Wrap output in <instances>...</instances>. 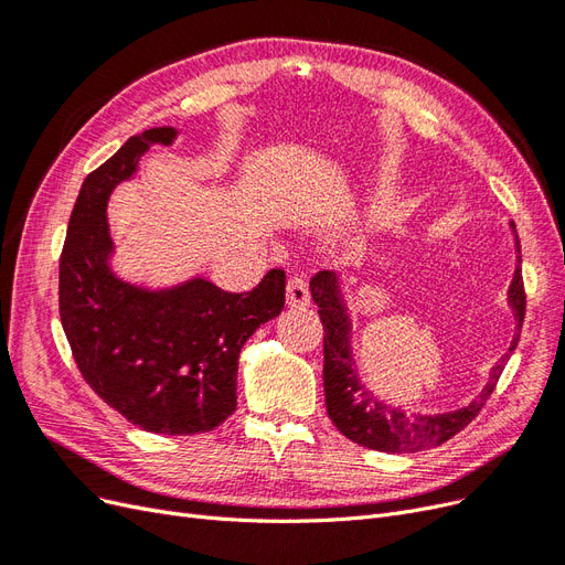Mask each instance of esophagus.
Listing matches in <instances>:
<instances>
[{"label":"esophagus","mask_w":565,"mask_h":565,"mask_svg":"<svg viewBox=\"0 0 565 565\" xmlns=\"http://www.w3.org/2000/svg\"><path fill=\"white\" fill-rule=\"evenodd\" d=\"M287 303L292 306V309H306V306L311 303L309 282L301 276H292L287 280Z\"/></svg>","instance_id":"esophagus-1"}]
</instances>
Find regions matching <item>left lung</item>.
<instances>
[{
	"label": "left lung",
	"instance_id": "8db88e82",
	"mask_svg": "<svg viewBox=\"0 0 565 565\" xmlns=\"http://www.w3.org/2000/svg\"><path fill=\"white\" fill-rule=\"evenodd\" d=\"M509 226L516 243V268L514 278H511V285L507 289V303L516 322V334L511 339L504 355L490 367L488 382L481 388V393H478L469 405L446 409V413H407L401 405L386 403L367 384H363L361 370H358L353 353V320L344 292V280L339 278V273L332 270H322L311 280V297L318 303V313L324 328V405H328L330 419L347 438H351L363 448L391 455L429 450L465 429V426L478 415V409L486 405L509 361V355L516 351L525 316V295L521 280V243L514 221H509Z\"/></svg>",
	"mask_w": 565,
	"mask_h": 565
}]
</instances>
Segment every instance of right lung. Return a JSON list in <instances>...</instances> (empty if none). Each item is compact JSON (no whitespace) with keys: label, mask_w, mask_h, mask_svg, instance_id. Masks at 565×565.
Listing matches in <instances>:
<instances>
[{"label":"right lung","mask_w":565,"mask_h":565,"mask_svg":"<svg viewBox=\"0 0 565 565\" xmlns=\"http://www.w3.org/2000/svg\"><path fill=\"white\" fill-rule=\"evenodd\" d=\"M177 139L174 127L146 129L84 179L58 276L61 322L82 377L131 424L162 436L212 431L233 415L245 341L285 306L282 268L245 295L202 276L152 287L115 270L110 195L136 179L152 146Z\"/></svg>","instance_id":"obj_1"}]
</instances>
